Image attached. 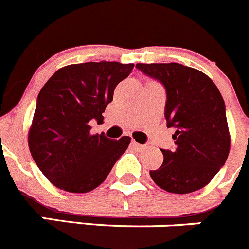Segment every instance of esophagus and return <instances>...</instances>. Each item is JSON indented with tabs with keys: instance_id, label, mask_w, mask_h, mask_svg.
Here are the masks:
<instances>
[{
	"instance_id": "esophagus-1",
	"label": "esophagus",
	"mask_w": 249,
	"mask_h": 249,
	"mask_svg": "<svg viewBox=\"0 0 249 249\" xmlns=\"http://www.w3.org/2000/svg\"><path fill=\"white\" fill-rule=\"evenodd\" d=\"M131 146H132V147H134V148H138V150H142V148H145V146L140 145V143L136 142L135 140H132V141H131Z\"/></svg>"
}]
</instances>
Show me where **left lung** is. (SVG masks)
Listing matches in <instances>:
<instances>
[{
  "label": "left lung",
  "mask_w": 249,
  "mask_h": 249,
  "mask_svg": "<svg viewBox=\"0 0 249 249\" xmlns=\"http://www.w3.org/2000/svg\"><path fill=\"white\" fill-rule=\"evenodd\" d=\"M136 67L163 83L167 126L176 127L172 135L176 148L161 150L163 163L150 171L151 178L174 194L201 189L224 166L231 146L219 88L204 72L176 62L138 64Z\"/></svg>",
  "instance_id": "obj_1"
}]
</instances>
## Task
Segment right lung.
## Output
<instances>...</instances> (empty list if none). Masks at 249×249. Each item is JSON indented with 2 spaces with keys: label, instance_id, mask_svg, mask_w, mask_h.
Returning a JSON list of instances; mask_svg holds the SVG:
<instances>
[{
  "label": "right lung",
  "instance_id": "add662e5",
  "mask_svg": "<svg viewBox=\"0 0 249 249\" xmlns=\"http://www.w3.org/2000/svg\"><path fill=\"white\" fill-rule=\"evenodd\" d=\"M134 64L85 62L57 70L39 92L28 132L34 162L59 189L88 193L106 180L131 139L111 140L90 134L92 120L113 101L119 82L129 76Z\"/></svg>",
  "mask_w": 249,
  "mask_h": 249
}]
</instances>
